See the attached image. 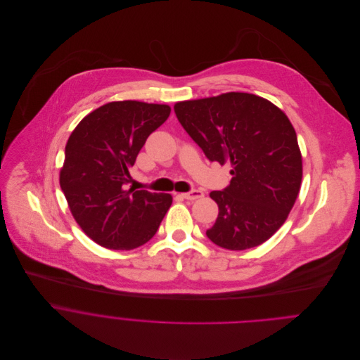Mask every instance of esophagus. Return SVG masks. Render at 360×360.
<instances>
[{"label": "esophagus", "mask_w": 360, "mask_h": 360, "mask_svg": "<svg viewBox=\"0 0 360 360\" xmlns=\"http://www.w3.org/2000/svg\"><path fill=\"white\" fill-rule=\"evenodd\" d=\"M202 197H204V191H201V190H191V191L183 194V198L188 200V201H195V200L202 198Z\"/></svg>", "instance_id": "1"}]
</instances>
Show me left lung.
Here are the masks:
<instances>
[{
    "mask_svg": "<svg viewBox=\"0 0 360 360\" xmlns=\"http://www.w3.org/2000/svg\"><path fill=\"white\" fill-rule=\"evenodd\" d=\"M174 112L210 162L233 165V179L209 195L219 206L207 238L243 251L267 241L285 221L302 181L297 133L276 105L248 93L183 101Z\"/></svg>",
    "mask_w": 360,
    "mask_h": 360,
    "instance_id": "8db88e82",
    "label": "left lung"
}]
</instances>
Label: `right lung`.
<instances>
[{
    "mask_svg": "<svg viewBox=\"0 0 360 360\" xmlns=\"http://www.w3.org/2000/svg\"><path fill=\"white\" fill-rule=\"evenodd\" d=\"M169 115L167 105L105 103L70 134L59 184L77 224L101 247L129 251L144 245L172 205L170 194L127 188L129 169Z\"/></svg>",
    "mask_w": 360,
    "mask_h": 360,
    "instance_id": "obj_1",
    "label": "right lung"
}]
</instances>
